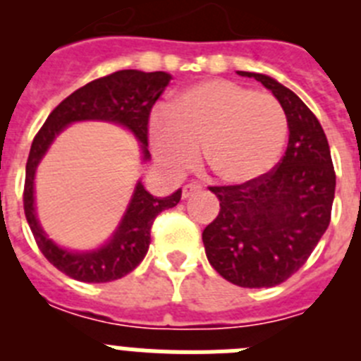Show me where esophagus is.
Listing matches in <instances>:
<instances>
[{"label":"esophagus","mask_w":361,"mask_h":361,"mask_svg":"<svg viewBox=\"0 0 361 361\" xmlns=\"http://www.w3.org/2000/svg\"><path fill=\"white\" fill-rule=\"evenodd\" d=\"M202 186L195 183H190L183 188V199H190L191 195H195V193H200Z\"/></svg>","instance_id":"esophagus-1"}]
</instances>
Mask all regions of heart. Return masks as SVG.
Instances as JSON below:
<instances>
[{
	"mask_svg": "<svg viewBox=\"0 0 361 361\" xmlns=\"http://www.w3.org/2000/svg\"><path fill=\"white\" fill-rule=\"evenodd\" d=\"M286 139L288 117L273 95L224 79L190 86L149 124V145L162 166L188 170L202 148L206 170L226 184L267 173Z\"/></svg>",
	"mask_w": 361,
	"mask_h": 361,
	"instance_id": "heart-1",
	"label": "heart"
}]
</instances>
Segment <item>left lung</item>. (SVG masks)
<instances>
[{
  "mask_svg": "<svg viewBox=\"0 0 361 361\" xmlns=\"http://www.w3.org/2000/svg\"><path fill=\"white\" fill-rule=\"evenodd\" d=\"M255 78L282 104L289 126L286 155L262 177L212 186L220 212L202 231L213 269L240 288H273L307 262L331 222L336 175L317 116L269 75Z\"/></svg>",
  "mask_w": 361,
  "mask_h": 361,
  "instance_id": "left-lung-1",
  "label": "left lung"
}]
</instances>
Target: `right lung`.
<instances>
[{"mask_svg": "<svg viewBox=\"0 0 361 361\" xmlns=\"http://www.w3.org/2000/svg\"><path fill=\"white\" fill-rule=\"evenodd\" d=\"M171 75L166 72L119 70L99 78L70 94L57 104L32 141L25 175L23 208L37 247L54 267L70 279L88 283H103L123 279L142 262L149 247L153 220L164 209L175 208L183 195L177 190L170 197H153L137 183L128 209L114 237L95 251H68L54 244L41 229L34 208L36 168L49 146L65 126L75 121H108L128 128L141 141L142 159L148 161V121L153 104L162 95Z\"/></svg>", "mask_w": 361, "mask_h": 361, "instance_id": "right-lung-1", "label": "right lung"}]
</instances>
